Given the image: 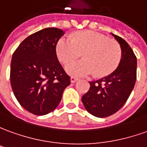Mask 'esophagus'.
I'll use <instances>...</instances> for the list:
<instances>
[{
  "mask_svg": "<svg viewBox=\"0 0 147 147\" xmlns=\"http://www.w3.org/2000/svg\"><path fill=\"white\" fill-rule=\"evenodd\" d=\"M78 80V78H75V77H71V78H70V82H71L72 83H74V82H76Z\"/></svg>",
  "mask_w": 147,
  "mask_h": 147,
  "instance_id": "esophagus-1",
  "label": "esophagus"
}]
</instances>
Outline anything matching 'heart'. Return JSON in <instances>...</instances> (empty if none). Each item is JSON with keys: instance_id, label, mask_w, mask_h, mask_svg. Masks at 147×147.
Instances as JSON below:
<instances>
[{"instance_id": "obj_1", "label": "heart", "mask_w": 147, "mask_h": 147, "mask_svg": "<svg viewBox=\"0 0 147 147\" xmlns=\"http://www.w3.org/2000/svg\"><path fill=\"white\" fill-rule=\"evenodd\" d=\"M56 52L64 65L78 59L82 53V60L66 67L68 73L76 77L94 73L98 77L109 75L116 69L122 58V49L118 42L94 31H82L72 38L61 37L57 43Z\"/></svg>"}]
</instances>
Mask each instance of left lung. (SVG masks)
Wrapping results in <instances>:
<instances>
[{
  "mask_svg": "<svg viewBox=\"0 0 147 147\" xmlns=\"http://www.w3.org/2000/svg\"><path fill=\"white\" fill-rule=\"evenodd\" d=\"M112 35L122 49L118 67L110 75L91 81L90 90L82 98L87 111L98 118L109 117L124 106L137 78V58L132 49L122 37Z\"/></svg>",
  "mask_w": 147,
  "mask_h": 147,
  "instance_id": "obj_1",
  "label": "left lung"
}]
</instances>
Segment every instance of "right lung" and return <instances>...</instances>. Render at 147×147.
I'll use <instances>...</instances> for the list:
<instances>
[{
  "mask_svg": "<svg viewBox=\"0 0 147 147\" xmlns=\"http://www.w3.org/2000/svg\"><path fill=\"white\" fill-rule=\"evenodd\" d=\"M64 32L46 28L26 37L14 51L10 83L18 102L35 115L56 109L70 77L57 60L56 45Z\"/></svg>",
  "mask_w": 147,
  "mask_h": 147,
  "instance_id": "right-lung-1",
  "label": "right lung"
}]
</instances>
